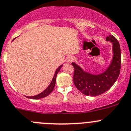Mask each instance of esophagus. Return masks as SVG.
Listing matches in <instances>:
<instances>
[{"label": "esophagus", "instance_id": "obj_1", "mask_svg": "<svg viewBox=\"0 0 131 131\" xmlns=\"http://www.w3.org/2000/svg\"><path fill=\"white\" fill-rule=\"evenodd\" d=\"M74 61V58H73L72 57H69L67 59V61H68V62H72V61Z\"/></svg>", "mask_w": 131, "mask_h": 131}]
</instances>
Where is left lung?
<instances>
[{"label": "left lung", "mask_w": 131, "mask_h": 131, "mask_svg": "<svg viewBox=\"0 0 131 131\" xmlns=\"http://www.w3.org/2000/svg\"><path fill=\"white\" fill-rule=\"evenodd\" d=\"M106 40L112 43L114 55L111 64L105 72L94 75L85 72L75 63H72L74 68V85L80 92L87 96H98L105 93L114 84L119 75L121 64L119 43L113 35L107 36Z\"/></svg>", "instance_id": "obj_1"}]
</instances>
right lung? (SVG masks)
I'll use <instances>...</instances> for the list:
<instances>
[{"instance_id": "obj_1", "label": "right lung", "mask_w": 131, "mask_h": 131, "mask_svg": "<svg viewBox=\"0 0 131 131\" xmlns=\"http://www.w3.org/2000/svg\"><path fill=\"white\" fill-rule=\"evenodd\" d=\"M62 66H63V64L60 66V67L57 68V70H56V71H55V74H54L53 78L52 81H51L50 84L49 85V86H48V88H47L45 90L43 91V92H42L41 93L38 94V95H35V96H27V97L29 98V99H42V98L46 97V96H47L48 95H49V94L51 93V92L53 91V90L54 88H55V82H56V77H57V73L59 72V71L60 69L61 68Z\"/></svg>"}]
</instances>
